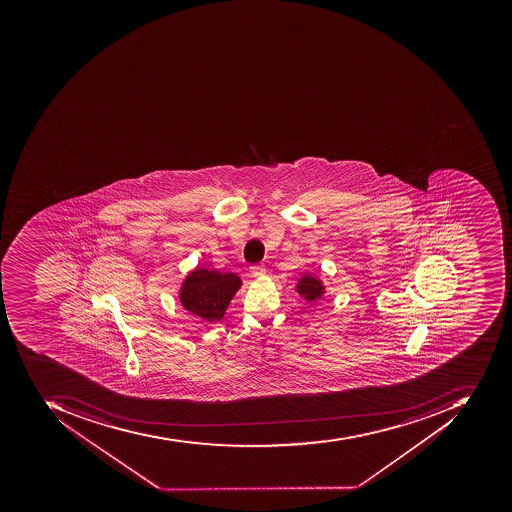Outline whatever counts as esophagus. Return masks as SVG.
Segmentation results:
<instances>
[{
  "mask_svg": "<svg viewBox=\"0 0 512 512\" xmlns=\"http://www.w3.org/2000/svg\"><path fill=\"white\" fill-rule=\"evenodd\" d=\"M266 268L263 265L251 266V274L254 277L265 276Z\"/></svg>",
  "mask_w": 512,
  "mask_h": 512,
  "instance_id": "1",
  "label": "esophagus"
}]
</instances>
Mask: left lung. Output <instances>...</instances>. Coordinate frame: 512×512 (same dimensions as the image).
Wrapping results in <instances>:
<instances>
[{
  "label": "left lung",
  "instance_id": "1",
  "mask_svg": "<svg viewBox=\"0 0 512 512\" xmlns=\"http://www.w3.org/2000/svg\"><path fill=\"white\" fill-rule=\"evenodd\" d=\"M296 290L301 296H304L305 301H316L321 298L324 293L323 283L321 280L315 279V277L307 276L302 277L296 285Z\"/></svg>",
  "mask_w": 512,
  "mask_h": 512
}]
</instances>
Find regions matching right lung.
<instances>
[{
  "instance_id": "add662e5",
  "label": "right lung",
  "mask_w": 512,
  "mask_h": 512,
  "mask_svg": "<svg viewBox=\"0 0 512 512\" xmlns=\"http://www.w3.org/2000/svg\"><path fill=\"white\" fill-rule=\"evenodd\" d=\"M240 287V277L232 272L197 268L186 276L180 290V302L188 312L213 323L224 316Z\"/></svg>"
}]
</instances>
